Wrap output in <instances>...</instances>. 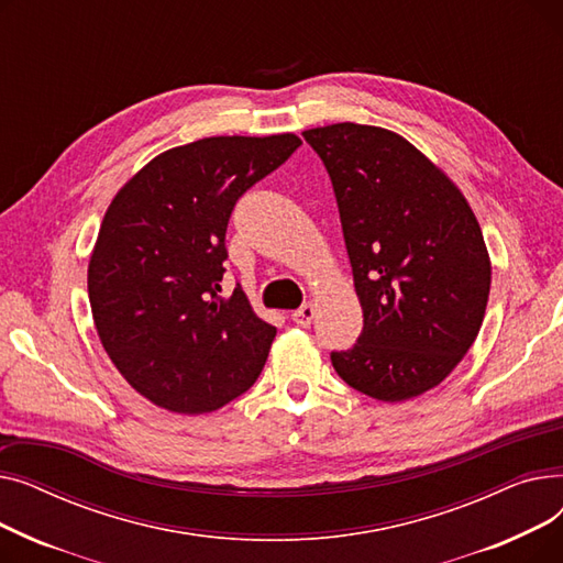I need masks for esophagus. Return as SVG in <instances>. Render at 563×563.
Instances as JSON below:
<instances>
[{
	"mask_svg": "<svg viewBox=\"0 0 563 563\" xmlns=\"http://www.w3.org/2000/svg\"><path fill=\"white\" fill-rule=\"evenodd\" d=\"M314 317H317V306H314V303H306V306H301L299 310L291 312L294 323H299V327H310Z\"/></svg>",
	"mask_w": 563,
	"mask_h": 563,
	"instance_id": "34e87169",
	"label": "esophagus"
}]
</instances>
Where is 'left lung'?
Here are the masks:
<instances>
[{"mask_svg": "<svg viewBox=\"0 0 563 563\" xmlns=\"http://www.w3.org/2000/svg\"><path fill=\"white\" fill-rule=\"evenodd\" d=\"M338 198L356 346L331 353L340 378L378 401L440 386L477 340L490 291L479 221L452 177L401 134L358 123L303 132Z\"/></svg>", "mask_w": 563, "mask_h": 563, "instance_id": "obj_1", "label": "left lung"}]
</instances>
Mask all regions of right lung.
Returning a JSON list of instances; mask_svg holds the SVG:
<instances>
[{"mask_svg": "<svg viewBox=\"0 0 563 563\" xmlns=\"http://www.w3.org/2000/svg\"><path fill=\"white\" fill-rule=\"evenodd\" d=\"M301 139L210 136L159 153L118 189L88 260V301L107 356L151 404L200 416L246 393L276 327L242 287L219 297L225 228L249 187Z\"/></svg>", "mask_w": 563, "mask_h": 563, "instance_id": "1", "label": "right lung"}]
</instances>
